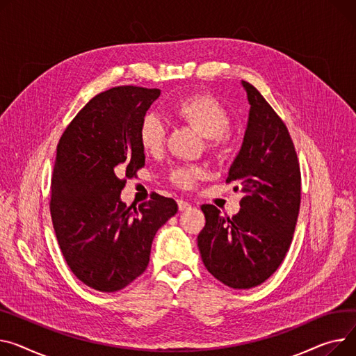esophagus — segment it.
I'll return each mask as SVG.
<instances>
[{
  "mask_svg": "<svg viewBox=\"0 0 356 356\" xmlns=\"http://www.w3.org/2000/svg\"><path fill=\"white\" fill-rule=\"evenodd\" d=\"M177 206H179V210L180 211H183V210H188L192 207V204L191 203H187V202H184V200H181V199H179L177 200Z\"/></svg>",
  "mask_w": 356,
  "mask_h": 356,
  "instance_id": "obj_1",
  "label": "esophagus"
}]
</instances>
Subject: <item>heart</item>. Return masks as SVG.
Here are the masks:
<instances>
[{
    "label": "heart",
    "instance_id": "1",
    "mask_svg": "<svg viewBox=\"0 0 356 356\" xmlns=\"http://www.w3.org/2000/svg\"><path fill=\"white\" fill-rule=\"evenodd\" d=\"M173 113L181 122L193 127L207 138L210 149L223 145V134L230 127L227 110L215 97L207 94H195L177 102ZM165 127L156 115H146L138 129L140 145L147 153H159L164 146ZM204 177V169L200 165H179L170 173V181L180 188H192Z\"/></svg>",
    "mask_w": 356,
    "mask_h": 356
}]
</instances>
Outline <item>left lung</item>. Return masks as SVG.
Segmentation results:
<instances>
[{"instance_id": "left-lung-1", "label": "left lung", "mask_w": 356, "mask_h": 356, "mask_svg": "<svg viewBox=\"0 0 356 356\" xmlns=\"http://www.w3.org/2000/svg\"><path fill=\"white\" fill-rule=\"evenodd\" d=\"M250 104L243 145L226 183L243 193L241 210L222 216L203 204L206 225L197 246L206 269L233 289L264 283L283 262L300 207V169L282 118L256 87L242 81Z\"/></svg>"}]
</instances>
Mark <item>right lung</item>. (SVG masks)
Segmentation results:
<instances>
[{
	"label": "right lung",
	"mask_w": 356,
	"mask_h": 356,
	"mask_svg": "<svg viewBox=\"0 0 356 356\" xmlns=\"http://www.w3.org/2000/svg\"><path fill=\"white\" fill-rule=\"evenodd\" d=\"M159 88L113 87L92 97L64 130L51 177L50 213L68 268L84 285L115 292L149 265L156 232L177 203L157 193L126 206L120 193L145 165L138 129Z\"/></svg>",
	"instance_id": "obj_1"
}]
</instances>
